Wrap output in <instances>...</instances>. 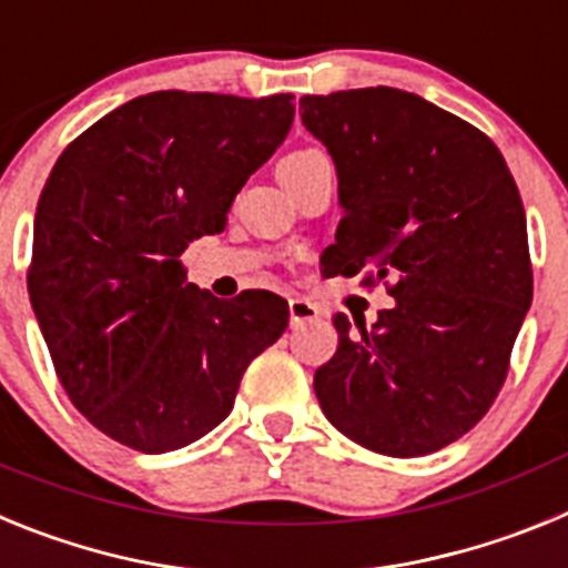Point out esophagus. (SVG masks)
Masks as SVG:
<instances>
[{"label":"esophagus","instance_id":"1","mask_svg":"<svg viewBox=\"0 0 568 568\" xmlns=\"http://www.w3.org/2000/svg\"><path fill=\"white\" fill-rule=\"evenodd\" d=\"M318 318V307L307 298H290V324L298 327V324H307V321Z\"/></svg>","mask_w":568,"mask_h":568}]
</instances>
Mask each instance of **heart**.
I'll return each mask as SVG.
<instances>
[{
  "mask_svg": "<svg viewBox=\"0 0 568 568\" xmlns=\"http://www.w3.org/2000/svg\"><path fill=\"white\" fill-rule=\"evenodd\" d=\"M307 153H315V150H295V153H290V155H307Z\"/></svg>",
  "mask_w": 568,
  "mask_h": 568,
  "instance_id": "1",
  "label": "heart"
}]
</instances>
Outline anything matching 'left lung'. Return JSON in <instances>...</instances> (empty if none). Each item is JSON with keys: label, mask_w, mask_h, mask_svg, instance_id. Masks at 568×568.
<instances>
[{"label": "left lung", "mask_w": 568, "mask_h": 568, "mask_svg": "<svg viewBox=\"0 0 568 568\" xmlns=\"http://www.w3.org/2000/svg\"><path fill=\"white\" fill-rule=\"evenodd\" d=\"M301 122L327 144L344 207L324 275L364 273L395 298L373 327L335 315L321 409L373 453H438L489 413L529 313L518 184L489 135L406 90L304 97Z\"/></svg>", "instance_id": "8db88e82"}]
</instances>
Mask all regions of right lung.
I'll return each instance as SVG.
<instances>
[{
  "mask_svg": "<svg viewBox=\"0 0 568 568\" xmlns=\"http://www.w3.org/2000/svg\"><path fill=\"white\" fill-rule=\"evenodd\" d=\"M293 93L159 90L64 148L33 222L28 293L64 393L108 438L159 455L233 409L241 375L287 329V301H224L179 258L222 233L239 190L290 133Z\"/></svg>",
  "mask_w": 568,
  "mask_h": 568,
  "instance_id": "obj_1",
  "label": "right lung"
}]
</instances>
